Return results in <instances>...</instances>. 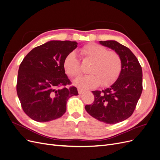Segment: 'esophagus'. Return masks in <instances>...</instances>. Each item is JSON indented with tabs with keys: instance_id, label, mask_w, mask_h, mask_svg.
<instances>
[{
	"instance_id": "34e87169",
	"label": "esophagus",
	"mask_w": 160,
	"mask_h": 160,
	"mask_svg": "<svg viewBox=\"0 0 160 160\" xmlns=\"http://www.w3.org/2000/svg\"><path fill=\"white\" fill-rule=\"evenodd\" d=\"M77 91H78L79 94H81V93H83V92L84 91V89H81V88H77Z\"/></svg>"
}]
</instances>
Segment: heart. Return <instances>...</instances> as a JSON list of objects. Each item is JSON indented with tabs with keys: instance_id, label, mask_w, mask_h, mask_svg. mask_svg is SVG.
Here are the masks:
<instances>
[{
	"instance_id": "obj_1",
	"label": "heart",
	"mask_w": 160,
	"mask_h": 160,
	"mask_svg": "<svg viewBox=\"0 0 160 160\" xmlns=\"http://www.w3.org/2000/svg\"><path fill=\"white\" fill-rule=\"evenodd\" d=\"M80 53L84 61L91 62L88 69L90 74L77 78L75 81V85L85 88H96L100 84L107 87L118 79L123 65L118 52L91 43L82 47ZM62 66L65 73L70 77L79 76L82 72L80 62L74 52H70L65 57Z\"/></svg>"
}]
</instances>
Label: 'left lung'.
Listing matches in <instances>:
<instances>
[{
	"label": "left lung",
	"mask_w": 160,
	"mask_h": 160,
	"mask_svg": "<svg viewBox=\"0 0 160 160\" xmlns=\"http://www.w3.org/2000/svg\"><path fill=\"white\" fill-rule=\"evenodd\" d=\"M100 44L118 52L122 70L115 83L102 91H93L94 101L85 109L100 122L115 124L129 118L136 108L143 90L142 69L129 48L115 41H99Z\"/></svg>",
	"instance_id": "obj_1"
}]
</instances>
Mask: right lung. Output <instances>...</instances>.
Segmentation results:
<instances>
[{"instance_id": "obj_1", "label": "right lung", "mask_w": 160, "mask_h": 160, "mask_svg": "<svg viewBox=\"0 0 160 160\" xmlns=\"http://www.w3.org/2000/svg\"><path fill=\"white\" fill-rule=\"evenodd\" d=\"M78 43L51 41L32 49L19 66L17 92L22 110L38 122L59 118L66 111L67 101L78 95L63 69L65 57Z\"/></svg>"}]
</instances>
